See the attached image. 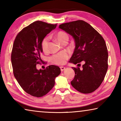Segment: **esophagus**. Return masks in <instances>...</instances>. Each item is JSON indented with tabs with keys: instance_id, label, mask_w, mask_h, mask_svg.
I'll return each mask as SVG.
<instances>
[{
	"instance_id": "esophagus-1",
	"label": "esophagus",
	"mask_w": 121,
	"mask_h": 121,
	"mask_svg": "<svg viewBox=\"0 0 121 121\" xmlns=\"http://www.w3.org/2000/svg\"><path fill=\"white\" fill-rule=\"evenodd\" d=\"M60 68V69H61V71H63L65 69V67H63V66H61Z\"/></svg>"
}]
</instances>
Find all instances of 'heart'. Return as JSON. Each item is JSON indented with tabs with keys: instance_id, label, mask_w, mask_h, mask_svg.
I'll list each match as a JSON object with an SVG mask.
<instances>
[{
	"instance_id": "obj_1",
	"label": "heart",
	"mask_w": 121,
	"mask_h": 121,
	"mask_svg": "<svg viewBox=\"0 0 121 121\" xmlns=\"http://www.w3.org/2000/svg\"><path fill=\"white\" fill-rule=\"evenodd\" d=\"M56 38L59 42L62 43L65 40H68L69 39L68 35L65 31H60L57 33L56 36ZM41 46L44 53H48L49 51V37H44L41 43ZM70 56L69 53L67 51H63L58 54H54L51 58V61L53 63L56 65H63L66 62L67 60Z\"/></svg>"
}]
</instances>
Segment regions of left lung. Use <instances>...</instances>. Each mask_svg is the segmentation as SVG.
<instances>
[{
    "label": "left lung",
    "instance_id": "left-lung-1",
    "mask_svg": "<svg viewBox=\"0 0 121 121\" xmlns=\"http://www.w3.org/2000/svg\"><path fill=\"white\" fill-rule=\"evenodd\" d=\"M59 28L73 36L75 41L70 62L75 65L84 62L82 70L79 67L72 68L75 75L71 85L81 93L93 92L101 85L108 69V54L105 40L83 20L61 24Z\"/></svg>",
    "mask_w": 121,
    "mask_h": 121
}]
</instances>
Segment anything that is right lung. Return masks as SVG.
Segmentation results:
<instances>
[{
    "label": "right lung",
    "instance_id": "1",
    "mask_svg": "<svg viewBox=\"0 0 121 121\" xmlns=\"http://www.w3.org/2000/svg\"><path fill=\"white\" fill-rule=\"evenodd\" d=\"M57 24L40 21L33 22L17 35L14 42L11 62L14 77L24 91L32 96L46 95L55 84V78L61 73L58 66L51 65L38 70L36 65L42 60V41Z\"/></svg>",
    "mask_w": 121,
    "mask_h": 121
}]
</instances>
